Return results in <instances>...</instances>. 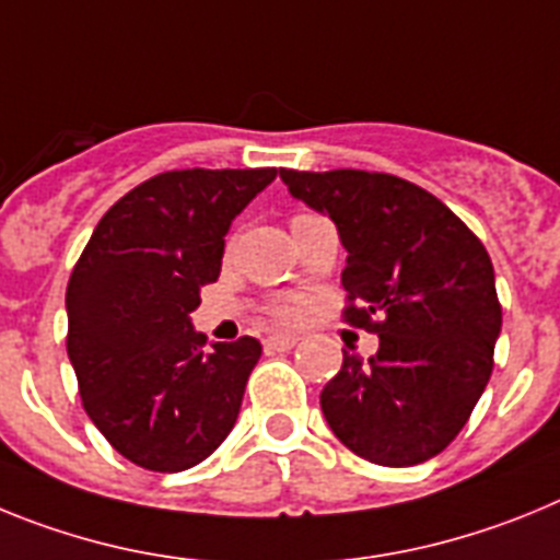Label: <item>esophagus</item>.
Returning <instances> with one entry per match:
<instances>
[{"label":"esophagus","mask_w":560,"mask_h":560,"mask_svg":"<svg viewBox=\"0 0 560 560\" xmlns=\"http://www.w3.org/2000/svg\"><path fill=\"white\" fill-rule=\"evenodd\" d=\"M295 343H299L295 335H270V338H267V347L276 349V352H287V349H293Z\"/></svg>","instance_id":"obj_1"}]
</instances>
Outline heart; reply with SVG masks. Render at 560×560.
Instances as JSON below:
<instances>
[{"mask_svg":"<svg viewBox=\"0 0 560 560\" xmlns=\"http://www.w3.org/2000/svg\"><path fill=\"white\" fill-rule=\"evenodd\" d=\"M310 217H313V213H307V211H299V213H293V220H290V225H299V222H304V220H310ZM276 315H279V318H290V310H276Z\"/></svg>","mask_w":560,"mask_h":560,"instance_id":"heart-1","label":"heart"}]
</instances>
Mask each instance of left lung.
Here are the masks:
<instances>
[{
	"label": "left lung",
	"instance_id": "1",
	"mask_svg": "<svg viewBox=\"0 0 560 560\" xmlns=\"http://www.w3.org/2000/svg\"><path fill=\"white\" fill-rule=\"evenodd\" d=\"M281 179L338 225L349 253L343 320L381 338L366 361L343 352L320 392L332 434L386 468L431 459L465 428L493 372L502 304L488 250L434 194L395 174L281 168Z\"/></svg>",
	"mask_w": 560,
	"mask_h": 560
}]
</instances>
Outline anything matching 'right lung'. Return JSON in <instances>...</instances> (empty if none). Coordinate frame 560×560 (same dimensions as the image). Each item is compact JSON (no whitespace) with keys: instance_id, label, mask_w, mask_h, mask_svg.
<instances>
[{"instance_id":"1","label":"right lung","mask_w":560,"mask_h":560,"mask_svg":"<svg viewBox=\"0 0 560 560\" xmlns=\"http://www.w3.org/2000/svg\"><path fill=\"white\" fill-rule=\"evenodd\" d=\"M276 168H179L101 217L67 284V354L112 448L158 474L199 465L240 417L261 358L250 335L206 349L188 315L220 279L236 213Z\"/></svg>"}]
</instances>
